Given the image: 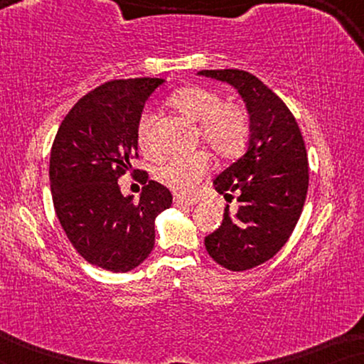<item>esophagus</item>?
Listing matches in <instances>:
<instances>
[{"label":"esophagus","mask_w":364,"mask_h":364,"mask_svg":"<svg viewBox=\"0 0 364 364\" xmlns=\"http://www.w3.org/2000/svg\"><path fill=\"white\" fill-rule=\"evenodd\" d=\"M193 203H196V200H186L182 197H173V205L176 207H191Z\"/></svg>","instance_id":"1"}]
</instances>
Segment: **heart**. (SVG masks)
I'll return each mask as SVG.
<instances>
[{
	"label": "heart",
	"instance_id": "1",
	"mask_svg": "<svg viewBox=\"0 0 364 364\" xmlns=\"http://www.w3.org/2000/svg\"><path fill=\"white\" fill-rule=\"evenodd\" d=\"M171 101L183 116L200 124L198 134L203 146L215 156L233 157L245 146L250 134V119L242 104L222 101L215 91L203 86L183 87L173 94ZM154 122V114L146 111L137 124V141L146 154L157 152ZM208 167L210 162L202 152L177 156L157 168L156 178L177 196L188 197L196 192Z\"/></svg>",
	"mask_w": 364,
	"mask_h": 364
}]
</instances>
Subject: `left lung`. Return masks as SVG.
<instances>
[{
    "instance_id": "8db88e82",
    "label": "left lung",
    "mask_w": 364,
    "mask_h": 364,
    "mask_svg": "<svg viewBox=\"0 0 364 364\" xmlns=\"http://www.w3.org/2000/svg\"><path fill=\"white\" fill-rule=\"evenodd\" d=\"M197 76L227 82L240 94L250 116V139L242 157L218 173L213 187L237 196L235 215L205 237L218 265L250 270L275 255L290 238L308 191V159L300 127L285 102L260 79L240 69H203Z\"/></svg>"
}]
</instances>
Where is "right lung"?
Returning <instances> with one entry per match:
<instances>
[{
    "mask_svg": "<svg viewBox=\"0 0 364 364\" xmlns=\"http://www.w3.org/2000/svg\"><path fill=\"white\" fill-rule=\"evenodd\" d=\"M157 77L117 79L86 94L64 117L49 157L56 215L69 242L91 265L126 273L151 255L161 212L172 193L156 181L139 202L122 196L119 177L137 156V124ZM146 172H142V176Z\"/></svg>",
    "mask_w": 364,
    "mask_h": 364,
    "instance_id": "add662e5",
    "label": "right lung"
}]
</instances>
